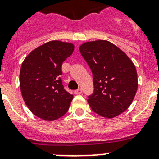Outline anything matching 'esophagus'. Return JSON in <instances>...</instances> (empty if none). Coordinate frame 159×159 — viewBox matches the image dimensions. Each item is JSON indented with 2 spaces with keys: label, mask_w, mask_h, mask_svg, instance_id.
Returning a JSON list of instances; mask_svg holds the SVG:
<instances>
[{
  "label": "esophagus",
  "mask_w": 159,
  "mask_h": 159,
  "mask_svg": "<svg viewBox=\"0 0 159 159\" xmlns=\"http://www.w3.org/2000/svg\"><path fill=\"white\" fill-rule=\"evenodd\" d=\"M74 93L76 95H79V94H82V90L81 89V88H78L77 90H76V91H74Z\"/></svg>",
  "instance_id": "34e87169"
}]
</instances>
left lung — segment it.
I'll return each mask as SVG.
<instances>
[{
  "label": "left lung",
  "instance_id": "8db88e82",
  "mask_svg": "<svg viewBox=\"0 0 159 159\" xmlns=\"http://www.w3.org/2000/svg\"><path fill=\"white\" fill-rule=\"evenodd\" d=\"M79 49L93 75L94 92L87 99L92 111L107 119L123 113L131 105L138 89L133 62L107 40L85 42Z\"/></svg>",
  "mask_w": 159,
  "mask_h": 159
}]
</instances>
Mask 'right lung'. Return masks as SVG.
<instances>
[{
    "label": "right lung",
    "mask_w": 159,
    "mask_h": 159,
    "mask_svg": "<svg viewBox=\"0 0 159 159\" xmlns=\"http://www.w3.org/2000/svg\"><path fill=\"white\" fill-rule=\"evenodd\" d=\"M74 50V44L52 40L29 53L20 72V88L30 111L43 120L53 121L68 111L73 96L62 84V64Z\"/></svg>",
    "instance_id": "add662e5"
}]
</instances>
